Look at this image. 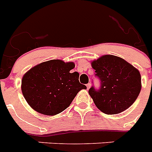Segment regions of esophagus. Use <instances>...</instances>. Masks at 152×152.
<instances>
[{"label":"esophagus","instance_id":"34e87169","mask_svg":"<svg viewBox=\"0 0 152 152\" xmlns=\"http://www.w3.org/2000/svg\"><path fill=\"white\" fill-rule=\"evenodd\" d=\"M91 87V83H87V89H90V87Z\"/></svg>","mask_w":152,"mask_h":152}]
</instances>
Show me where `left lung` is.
Wrapping results in <instances>:
<instances>
[{
  "mask_svg": "<svg viewBox=\"0 0 152 152\" xmlns=\"http://www.w3.org/2000/svg\"><path fill=\"white\" fill-rule=\"evenodd\" d=\"M101 87L89 90L97 108L108 115L118 114L134 104L141 90L140 72L119 57L106 55L91 62Z\"/></svg>",
  "mask_w": 152,
  "mask_h": 152,
  "instance_id": "1",
  "label": "left lung"
}]
</instances>
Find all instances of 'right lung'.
Here are the masks:
<instances>
[{
  "label": "right lung",
  "instance_id": "right-lung-1",
  "mask_svg": "<svg viewBox=\"0 0 152 152\" xmlns=\"http://www.w3.org/2000/svg\"><path fill=\"white\" fill-rule=\"evenodd\" d=\"M73 62L55 59L38 64L24 74L22 92L33 109L47 115H55L70 105L82 89L87 87L79 81L80 74L71 73Z\"/></svg>",
  "mask_w": 152,
  "mask_h": 152
}]
</instances>
